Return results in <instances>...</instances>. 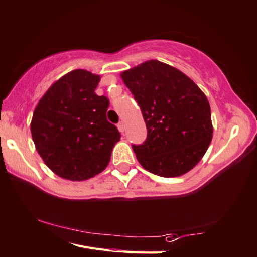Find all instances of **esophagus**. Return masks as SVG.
<instances>
[{
    "label": "esophagus",
    "instance_id": "esophagus-1",
    "mask_svg": "<svg viewBox=\"0 0 257 257\" xmlns=\"http://www.w3.org/2000/svg\"><path fill=\"white\" fill-rule=\"evenodd\" d=\"M118 129H119V132L121 134H123V132H124V123L123 122H119L118 123Z\"/></svg>",
    "mask_w": 257,
    "mask_h": 257
}]
</instances>
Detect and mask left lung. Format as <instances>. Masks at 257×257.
I'll return each instance as SVG.
<instances>
[{
    "mask_svg": "<svg viewBox=\"0 0 257 257\" xmlns=\"http://www.w3.org/2000/svg\"><path fill=\"white\" fill-rule=\"evenodd\" d=\"M147 127L133 145L145 170L163 177L185 174L201 161L212 139L210 104L199 86L173 66L148 60L121 73Z\"/></svg>",
    "mask_w": 257,
    "mask_h": 257,
    "instance_id": "1",
    "label": "left lung"
}]
</instances>
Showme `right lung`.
Listing matches in <instances>:
<instances>
[{
	"label": "right lung",
	"mask_w": 257,
	"mask_h": 257,
	"mask_svg": "<svg viewBox=\"0 0 257 257\" xmlns=\"http://www.w3.org/2000/svg\"><path fill=\"white\" fill-rule=\"evenodd\" d=\"M100 75L75 69L37 104L30 129L37 152L55 174L83 181L101 173L121 135L106 120L109 100L94 92Z\"/></svg>",
	"instance_id": "right-lung-1"
}]
</instances>
